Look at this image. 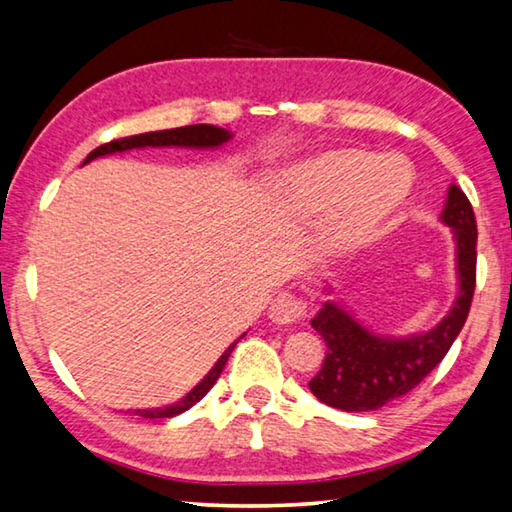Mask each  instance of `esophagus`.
I'll use <instances>...</instances> for the list:
<instances>
[{
	"label": "esophagus",
	"instance_id": "34e87169",
	"mask_svg": "<svg viewBox=\"0 0 512 512\" xmlns=\"http://www.w3.org/2000/svg\"><path fill=\"white\" fill-rule=\"evenodd\" d=\"M304 315V304L297 295L293 293H280L271 302V309H268V318L275 324H293L302 320Z\"/></svg>",
	"mask_w": 512,
	"mask_h": 512
}]
</instances>
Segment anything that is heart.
Segmentation results:
<instances>
[{"mask_svg": "<svg viewBox=\"0 0 512 512\" xmlns=\"http://www.w3.org/2000/svg\"><path fill=\"white\" fill-rule=\"evenodd\" d=\"M412 172L398 156L358 147H333L286 172V197L300 217L324 221L322 241L331 253L369 244L410 192Z\"/></svg>", "mask_w": 512, "mask_h": 512, "instance_id": "b5f03b06", "label": "heart"}]
</instances>
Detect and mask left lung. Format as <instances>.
<instances>
[{"mask_svg":"<svg viewBox=\"0 0 512 512\" xmlns=\"http://www.w3.org/2000/svg\"><path fill=\"white\" fill-rule=\"evenodd\" d=\"M443 224L457 241L459 295L434 329L410 338L374 336L336 302H324L311 327L327 342L322 369L309 389L318 401L342 412H371L421 383L457 340L470 313L477 284V221L466 194L450 185Z\"/></svg>","mask_w":512,"mask_h":512,"instance_id":"1","label":"left lung"}]
</instances>
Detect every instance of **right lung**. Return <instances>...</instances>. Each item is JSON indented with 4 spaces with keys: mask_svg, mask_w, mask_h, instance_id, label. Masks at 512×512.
Returning <instances> with one entry per match:
<instances>
[{
    "mask_svg": "<svg viewBox=\"0 0 512 512\" xmlns=\"http://www.w3.org/2000/svg\"><path fill=\"white\" fill-rule=\"evenodd\" d=\"M226 141H230L228 129H221L215 125H188V127L163 129V132H147V134L118 138V141H109L105 145L96 147V150L87 156L85 163L94 161L96 156L127 152V150H134V147H170V145H174V147H219ZM237 342H232V345L224 351V356L217 360V365L208 371V376L203 378L190 394H185L181 401H176L174 405H167V407H159V410H136L134 414L143 416V418H172L176 414L190 410V407L197 405L201 398L210 392V387L217 383V378L221 376V371H224L228 356L232 353V349H235Z\"/></svg>",
    "mask_w": 512,
    "mask_h": 512,
    "instance_id": "add662e5",
    "label": "right lung"
}]
</instances>
